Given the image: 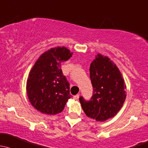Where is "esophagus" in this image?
<instances>
[{
    "label": "esophagus",
    "mask_w": 148,
    "mask_h": 148,
    "mask_svg": "<svg viewBox=\"0 0 148 148\" xmlns=\"http://www.w3.org/2000/svg\"><path fill=\"white\" fill-rule=\"evenodd\" d=\"M79 96H80V95H75V96L73 97V99H74V100H77L79 99Z\"/></svg>",
    "instance_id": "esophagus-1"
}]
</instances>
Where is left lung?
Segmentation results:
<instances>
[{"instance_id":"obj_1","label":"left lung","mask_w":148,"mask_h":148,"mask_svg":"<svg viewBox=\"0 0 148 148\" xmlns=\"http://www.w3.org/2000/svg\"><path fill=\"white\" fill-rule=\"evenodd\" d=\"M90 77L93 88L90 100L80 97L86 115L96 121H106L115 116L121 109L126 97V85L115 63L98 54L90 66Z\"/></svg>"}]
</instances>
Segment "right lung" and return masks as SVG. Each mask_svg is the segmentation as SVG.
Returning a JSON list of instances; mask_svg holds the SVG:
<instances>
[{"instance_id":"add662e5","label":"right lung","mask_w":148,"mask_h":148,"mask_svg":"<svg viewBox=\"0 0 148 148\" xmlns=\"http://www.w3.org/2000/svg\"><path fill=\"white\" fill-rule=\"evenodd\" d=\"M73 53L65 47H56L38 58L30 71L26 90L29 101L37 110L47 115L61 112L71 98L70 85L60 68Z\"/></svg>"}]
</instances>
